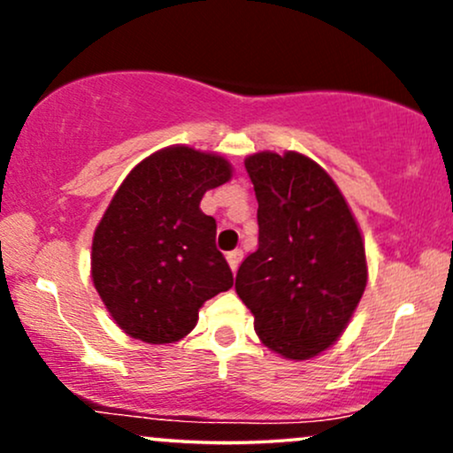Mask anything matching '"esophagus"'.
Masks as SVG:
<instances>
[{
	"label": "esophagus",
	"mask_w": 453,
	"mask_h": 453,
	"mask_svg": "<svg viewBox=\"0 0 453 453\" xmlns=\"http://www.w3.org/2000/svg\"><path fill=\"white\" fill-rule=\"evenodd\" d=\"M241 259H242V251H230L227 253V264H230V268H232V273H236L238 270V266H241Z\"/></svg>",
	"instance_id": "34e87169"
}]
</instances>
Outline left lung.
<instances>
[{"label":"left lung","mask_w":453,"mask_h":453,"mask_svg":"<svg viewBox=\"0 0 453 453\" xmlns=\"http://www.w3.org/2000/svg\"><path fill=\"white\" fill-rule=\"evenodd\" d=\"M257 197V251L241 264L236 294L264 345L292 360L327 349L366 288L364 242L345 197L300 153L244 161Z\"/></svg>","instance_id":"obj_1"}]
</instances>
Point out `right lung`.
I'll list each match as a JSON object with an SVG mask.
<instances>
[{"label":"right lung","mask_w":453,"mask_h":453,"mask_svg":"<svg viewBox=\"0 0 453 453\" xmlns=\"http://www.w3.org/2000/svg\"><path fill=\"white\" fill-rule=\"evenodd\" d=\"M230 176L219 155L170 147L119 187L93 236L91 274L129 336L153 345L183 339L200 306L234 285L217 223L200 211L202 196Z\"/></svg>","instance_id":"obj_1"}]
</instances>
